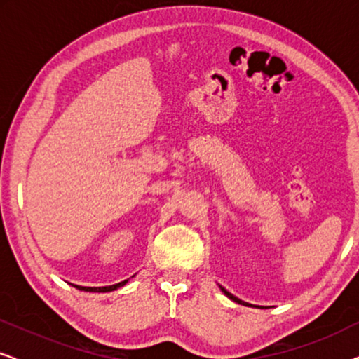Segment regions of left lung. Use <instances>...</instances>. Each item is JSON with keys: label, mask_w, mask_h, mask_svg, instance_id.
Segmentation results:
<instances>
[{"label": "left lung", "mask_w": 359, "mask_h": 359, "mask_svg": "<svg viewBox=\"0 0 359 359\" xmlns=\"http://www.w3.org/2000/svg\"><path fill=\"white\" fill-rule=\"evenodd\" d=\"M220 289H222V292L225 294V296H227L229 299H232V301H233V302H237V304H242V306H252V304H248V302H243V301H240V299H238V297H235V296H233V294H230V292L227 291V289H224L222 286H220Z\"/></svg>", "instance_id": "8db88e82"}]
</instances>
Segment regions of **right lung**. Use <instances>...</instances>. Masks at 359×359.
<instances>
[{
    "label": "right lung",
    "instance_id": "1",
    "mask_svg": "<svg viewBox=\"0 0 359 359\" xmlns=\"http://www.w3.org/2000/svg\"><path fill=\"white\" fill-rule=\"evenodd\" d=\"M127 281H129V279H126V281H121L117 284H112V286H104V287H85V286H76V284H72V286H75L76 289H80V291H86V292H111L124 286Z\"/></svg>",
    "mask_w": 359,
    "mask_h": 359
}]
</instances>
